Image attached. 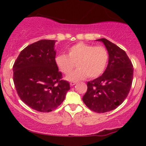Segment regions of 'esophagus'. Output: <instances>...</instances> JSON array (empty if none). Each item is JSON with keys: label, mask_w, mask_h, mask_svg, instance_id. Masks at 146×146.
Listing matches in <instances>:
<instances>
[{"label": "esophagus", "mask_w": 146, "mask_h": 146, "mask_svg": "<svg viewBox=\"0 0 146 146\" xmlns=\"http://www.w3.org/2000/svg\"><path fill=\"white\" fill-rule=\"evenodd\" d=\"M70 84L71 86H74L76 84V82H70Z\"/></svg>", "instance_id": "34e87169"}]
</instances>
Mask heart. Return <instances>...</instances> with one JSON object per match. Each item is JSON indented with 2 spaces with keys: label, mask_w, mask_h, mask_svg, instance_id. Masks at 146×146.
I'll return each instance as SVG.
<instances>
[{
  "label": "heart",
  "mask_w": 146,
  "mask_h": 146,
  "mask_svg": "<svg viewBox=\"0 0 146 146\" xmlns=\"http://www.w3.org/2000/svg\"><path fill=\"white\" fill-rule=\"evenodd\" d=\"M108 59V52L104 47L80 42L69 48L68 56L64 54L58 55L55 62L60 70L66 75L69 74L77 64L78 69L66 79L78 81L87 76L90 78L99 76L105 70Z\"/></svg>",
  "instance_id": "obj_1"
}]
</instances>
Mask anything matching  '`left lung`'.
I'll list each match as a JSON object with an SVG mask.
<instances>
[{
	"label": "left lung",
	"mask_w": 146,
	"mask_h": 146,
	"mask_svg": "<svg viewBox=\"0 0 146 146\" xmlns=\"http://www.w3.org/2000/svg\"><path fill=\"white\" fill-rule=\"evenodd\" d=\"M96 40L106 48L108 64L101 76L88 82L82 100L91 110L104 113L116 108L127 98L132 84L133 68L122 49L106 38Z\"/></svg>",
	"instance_id": "1"
}]
</instances>
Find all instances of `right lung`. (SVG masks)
Wrapping results in <instances>:
<instances>
[{"mask_svg":"<svg viewBox=\"0 0 146 146\" xmlns=\"http://www.w3.org/2000/svg\"><path fill=\"white\" fill-rule=\"evenodd\" d=\"M56 40H41L23 50L13 66V81L21 100L35 110L49 112L62 103L70 84L62 80L55 62Z\"/></svg>","mask_w":146,"mask_h":146,"instance_id":"obj_1","label":"right lung"}]
</instances>
